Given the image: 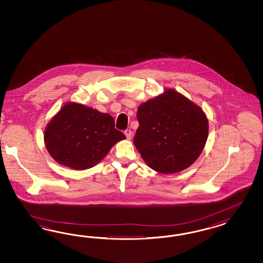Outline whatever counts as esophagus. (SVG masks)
Listing matches in <instances>:
<instances>
[{
  "mask_svg": "<svg viewBox=\"0 0 263 263\" xmlns=\"http://www.w3.org/2000/svg\"><path fill=\"white\" fill-rule=\"evenodd\" d=\"M124 134L126 136V138H127V140H131V138H132V131L131 130H125L124 131Z\"/></svg>",
  "mask_w": 263,
  "mask_h": 263,
  "instance_id": "obj_1",
  "label": "esophagus"
}]
</instances>
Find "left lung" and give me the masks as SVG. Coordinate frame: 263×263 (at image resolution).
<instances>
[{
	"mask_svg": "<svg viewBox=\"0 0 263 263\" xmlns=\"http://www.w3.org/2000/svg\"><path fill=\"white\" fill-rule=\"evenodd\" d=\"M140 126L134 144L146 165L161 174L190 167L203 151L208 137L204 111L175 89L141 104Z\"/></svg>",
	"mask_w": 263,
	"mask_h": 263,
	"instance_id": "left-lung-1",
	"label": "left lung"
}]
</instances>
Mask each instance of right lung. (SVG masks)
Listing matches in <instances>:
<instances>
[{
	"instance_id": "right-lung-1",
	"label": "right lung",
	"mask_w": 263,
	"mask_h": 263,
	"mask_svg": "<svg viewBox=\"0 0 263 263\" xmlns=\"http://www.w3.org/2000/svg\"><path fill=\"white\" fill-rule=\"evenodd\" d=\"M125 138L109 114L76 102L64 104L44 130V143L52 158L76 171L95 167Z\"/></svg>"
}]
</instances>
